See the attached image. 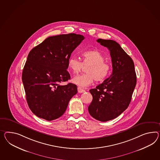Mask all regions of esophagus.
I'll use <instances>...</instances> for the list:
<instances>
[{
	"mask_svg": "<svg viewBox=\"0 0 160 160\" xmlns=\"http://www.w3.org/2000/svg\"><path fill=\"white\" fill-rule=\"evenodd\" d=\"M78 91L79 93H84L85 92V90H84V89H82L81 88H80V87H78Z\"/></svg>",
	"mask_w": 160,
	"mask_h": 160,
	"instance_id": "esophagus-1",
	"label": "esophagus"
}]
</instances>
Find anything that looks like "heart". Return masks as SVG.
Listing matches in <instances>:
<instances>
[{"instance_id":"b5f03b06","label":"heart","mask_w":160,"mask_h":160,"mask_svg":"<svg viewBox=\"0 0 160 160\" xmlns=\"http://www.w3.org/2000/svg\"><path fill=\"white\" fill-rule=\"evenodd\" d=\"M83 61L77 57H71L68 61V66L74 74L79 72L83 66L87 73L77 75L72 79V82L77 85L84 88L91 85L94 79L96 81H102L109 75L110 64L104 62L105 58L98 51H87L82 54Z\"/></svg>"}]
</instances>
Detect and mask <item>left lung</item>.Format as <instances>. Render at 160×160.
I'll return each instance as SVG.
<instances>
[{"label":"left lung","mask_w":160,"mask_h":160,"mask_svg":"<svg viewBox=\"0 0 160 160\" xmlns=\"http://www.w3.org/2000/svg\"><path fill=\"white\" fill-rule=\"evenodd\" d=\"M110 52L112 72L109 78L89 90L93 100L88 107L90 115L102 122L117 118L129 106L136 84L135 65L117 42L98 39Z\"/></svg>","instance_id":"8db88e82"}]
</instances>
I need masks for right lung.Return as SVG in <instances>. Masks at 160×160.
Returning <instances> with one entry per match:
<instances>
[{"instance_id":"right-lung-1","label":"right lung","mask_w":160,"mask_h":160,"mask_svg":"<svg viewBox=\"0 0 160 160\" xmlns=\"http://www.w3.org/2000/svg\"><path fill=\"white\" fill-rule=\"evenodd\" d=\"M84 39L72 33L48 37L29 53L22 81L29 107L37 117L47 121L60 117L77 93L76 85L60 83L70 79L68 59Z\"/></svg>"}]
</instances>
